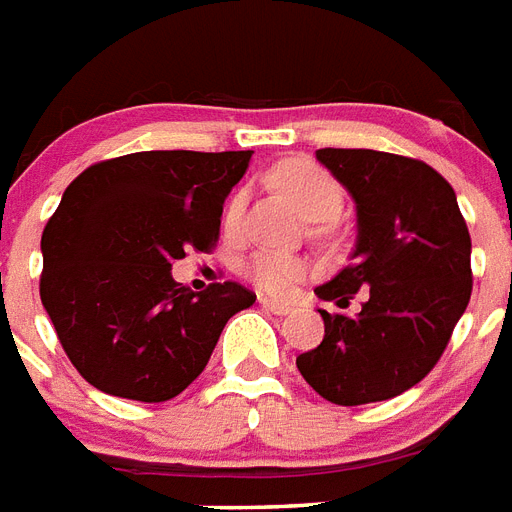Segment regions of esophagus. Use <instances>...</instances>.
Returning a JSON list of instances; mask_svg holds the SVG:
<instances>
[{"label": "esophagus", "instance_id": "obj_1", "mask_svg": "<svg viewBox=\"0 0 512 512\" xmlns=\"http://www.w3.org/2000/svg\"><path fill=\"white\" fill-rule=\"evenodd\" d=\"M259 304L264 306L267 312L277 314V317H282V314H290V309H293L290 304H282V301H272V298H259Z\"/></svg>", "mask_w": 512, "mask_h": 512}]
</instances>
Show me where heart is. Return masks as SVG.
I'll list each match as a JSON object with an SVG mask.
<instances>
[{"instance_id": "1", "label": "heart", "mask_w": 512, "mask_h": 512, "mask_svg": "<svg viewBox=\"0 0 512 512\" xmlns=\"http://www.w3.org/2000/svg\"><path fill=\"white\" fill-rule=\"evenodd\" d=\"M277 190L312 222H330L338 216L343 206V190L322 166L312 161H288L277 166L272 174ZM245 192H232L224 208V227L235 230L243 219ZM245 275L251 277L256 288L272 296L288 293L290 285L306 275V264L296 256L277 251H256L245 261Z\"/></svg>"}]
</instances>
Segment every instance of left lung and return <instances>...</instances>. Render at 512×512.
I'll use <instances>...</instances> for the list:
<instances>
[{"label":"left lung","instance_id":"1","mask_svg":"<svg viewBox=\"0 0 512 512\" xmlns=\"http://www.w3.org/2000/svg\"><path fill=\"white\" fill-rule=\"evenodd\" d=\"M317 161L357 203L349 267L314 290L359 314H327L325 338L296 359L333 404L386 402L428 375L470 301V235L457 195L428 163L380 150L322 147Z\"/></svg>","mask_w":512,"mask_h":512}]
</instances>
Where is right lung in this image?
Listing matches in <instances>:
<instances>
[{
    "label": "right lung",
    "mask_w": 512,
    "mask_h": 512,
    "mask_svg": "<svg viewBox=\"0 0 512 512\" xmlns=\"http://www.w3.org/2000/svg\"><path fill=\"white\" fill-rule=\"evenodd\" d=\"M253 150H145L89 166L42 232V304L81 378L110 396L169 402L198 378L232 314L256 293L171 277L211 251Z\"/></svg>",
    "instance_id": "add662e5"
}]
</instances>
